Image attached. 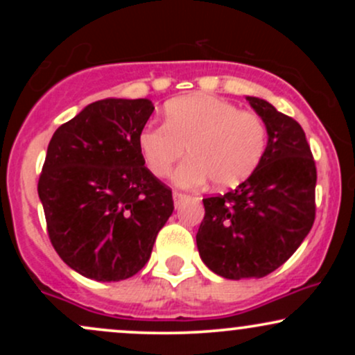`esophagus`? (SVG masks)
<instances>
[{"label": "esophagus", "mask_w": 355, "mask_h": 355, "mask_svg": "<svg viewBox=\"0 0 355 355\" xmlns=\"http://www.w3.org/2000/svg\"><path fill=\"white\" fill-rule=\"evenodd\" d=\"M187 195L185 193H180V191H173V202H175V207L178 205L182 200H185Z\"/></svg>", "instance_id": "esophagus-1"}]
</instances>
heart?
Returning <instances> with one entry per match:
<instances>
[{
	"label": "heart",
	"instance_id": "obj_1",
	"mask_svg": "<svg viewBox=\"0 0 355 355\" xmlns=\"http://www.w3.org/2000/svg\"><path fill=\"white\" fill-rule=\"evenodd\" d=\"M164 125H146L137 138L145 165L165 177L185 146L191 157L178 166L173 180L197 187L211 178L218 189L239 185L257 168L267 145V128L259 115L240 112L230 101L195 93L170 100Z\"/></svg>",
	"mask_w": 355,
	"mask_h": 355
}]
</instances>
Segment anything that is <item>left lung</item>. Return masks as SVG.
<instances>
[{"instance_id":"obj_1","label":"left lung","mask_w":355,"mask_h":355,"mask_svg":"<svg viewBox=\"0 0 355 355\" xmlns=\"http://www.w3.org/2000/svg\"><path fill=\"white\" fill-rule=\"evenodd\" d=\"M263 120L262 160L235 190L203 198L197 232L200 259L223 279H260L291 259L315 218L317 170L294 118L257 96H245Z\"/></svg>"}]
</instances>
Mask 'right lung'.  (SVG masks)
<instances>
[{"mask_svg":"<svg viewBox=\"0 0 355 355\" xmlns=\"http://www.w3.org/2000/svg\"><path fill=\"white\" fill-rule=\"evenodd\" d=\"M146 98H105L53 133L38 195L48 235L87 279L118 282L141 270L173 211L172 190L145 166L137 138Z\"/></svg>","mask_w":355,"mask_h":355,"instance_id":"add662e5","label":"right lung"}]
</instances>
